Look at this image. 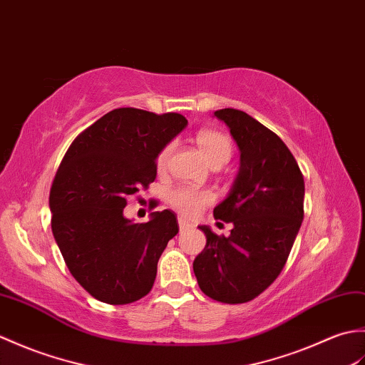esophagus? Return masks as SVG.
Returning <instances> with one entry per match:
<instances>
[{"label":"esophagus","mask_w":365,"mask_h":365,"mask_svg":"<svg viewBox=\"0 0 365 365\" xmlns=\"http://www.w3.org/2000/svg\"><path fill=\"white\" fill-rule=\"evenodd\" d=\"M178 225H180V231H185V230H189L190 226H192L189 222H185L184 218H181V217L178 218Z\"/></svg>","instance_id":"34e87169"}]
</instances>
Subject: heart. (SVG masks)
I'll list each match as a JSON object with an SVG mask.
<instances>
[{
  "label": "heart",
  "instance_id": "1",
  "mask_svg": "<svg viewBox=\"0 0 365 365\" xmlns=\"http://www.w3.org/2000/svg\"><path fill=\"white\" fill-rule=\"evenodd\" d=\"M198 148L201 155L206 159L210 167H222L225 162H228L232 153V143L228 135H225L220 131H214V129H203L195 137ZM175 143L170 142L160 148L156 156V168L159 173H164L170 158L173 155ZM168 203L178 212L184 217L195 218L205 207L214 203V195L209 190H198L192 187H178L168 193Z\"/></svg>",
  "mask_w": 365,
  "mask_h": 365
}]
</instances>
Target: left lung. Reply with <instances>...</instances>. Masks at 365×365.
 <instances>
[{
    "instance_id": "1",
    "label": "left lung",
    "mask_w": 365,
    "mask_h": 365,
    "mask_svg": "<svg viewBox=\"0 0 365 365\" xmlns=\"http://www.w3.org/2000/svg\"><path fill=\"white\" fill-rule=\"evenodd\" d=\"M240 150V168L230 195L214 209L232 223L228 237L209 226L206 247L193 261L200 289L209 298L240 304L261 295L284 269L304 217V180L279 137L247 112L220 109Z\"/></svg>"
}]
</instances>
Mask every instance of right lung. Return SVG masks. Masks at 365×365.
Listing matches in <instances>:
<instances>
[{"instance_id":"add662e5","label":"right lung","mask_w":365,"mask_h":365,"mask_svg":"<svg viewBox=\"0 0 365 365\" xmlns=\"http://www.w3.org/2000/svg\"><path fill=\"white\" fill-rule=\"evenodd\" d=\"M185 125L176 112L114 109L71 142L56 172L53 236L73 278L103 303L128 304L147 295L162 251L180 231L173 210L133 223L123 209L156 180L158 153Z\"/></svg>"}]
</instances>
